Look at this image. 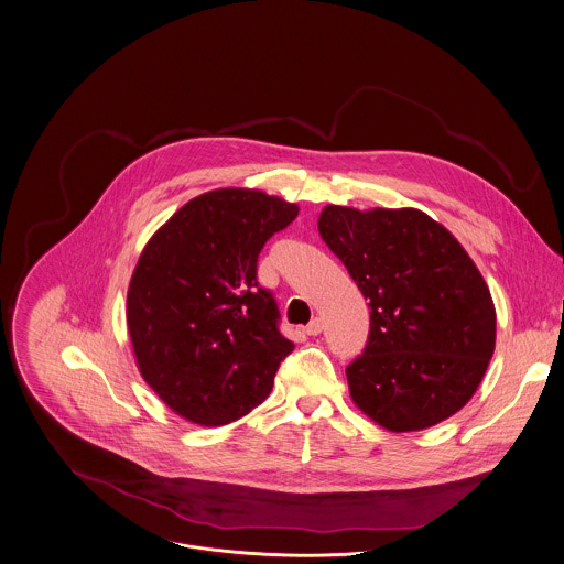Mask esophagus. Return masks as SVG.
<instances>
[{
	"label": "esophagus",
	"mask_w": 564,
	"mask_h": 564,
	"mask_svg": "<svg viewBox=\"0 0 564 564\" xmlns=\"http://www.w3.org/2000/svg\"><path fill=\"white\" fill-rule=\"evenodd\" d=\"M322 328H324L322 317H313L312 322L305 326V333H307V335H319Z\"/></svg>",
	"instance_id": "esophagus-1"
}]
</instances>
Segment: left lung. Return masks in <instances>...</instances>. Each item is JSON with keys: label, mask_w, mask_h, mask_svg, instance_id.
Listing matches in <instances>:
<instances>
[{"label": "left lung", "mask_w": 564, "mask_h": 564, "mask_svg": "<svg viewBox=\"0 0 564 564\" xmlns=\"http://www.w3.org/2000/svg\"><path fill=\"white\" fill-rule=\"evenodd\" d=\"M317 229L370 301V335L346 368L355 404L387 431L431 429L460 411L496 350L491 292L429 214L326 205Z\"/></svg>", "instance_id": "left-lung-1"}]
</instances>
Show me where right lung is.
Segmentation results:
<instances>
[{"label": "right lung", "instance_id": "obj_1", "mask_svg": "<svg viewBox=\"0 0 564 564\" xmlns=\"http://www.w3.org/2000/svg\"><path fill=\"white\" fill-rule=\"evenodd\" d=\"M299 205L259 189L223 188L188 200L155 231L127 290V326L140 375L182 417L236 422L272 391L294 344L257 283L263 245Z\"/></svg>", "mask_w": 564, "mask_h": 564}]
</instances>
